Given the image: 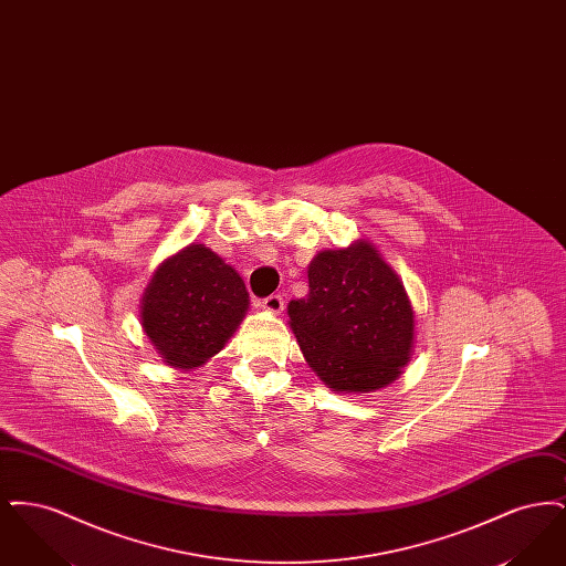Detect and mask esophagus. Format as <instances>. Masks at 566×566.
Wrapping results in <instances>:
<instances>
[{
	"instance_id": "34e87169",
	"label": "esophagus",
	"mask_w": 566,
	"mask_h": 566,
	"mask_svg": "<svg viewBox=\"0 0 566 566\" xmlns=\"http://www.w3.org/2000/svg\"><path fill=\"white\" fill-rule=\"evenodd\" d=\"M261 307L263 310H268L271 314H280L282 310H284V296L282 295H270L265 296L263 301H261Z\"/></svg>"
}]
</instances>
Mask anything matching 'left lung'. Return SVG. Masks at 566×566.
Here are the masks:
<instances>
[{
  "label": "left lung",
  "instance_id": "left-lung-1",
  "mask_svg": "<svg viewBox=\"0 0 566 566\" xmlns=\"http://www.w3.org/2000/svg\"><path fill=\"white\" fill-rule=\"evenodd\" d=\"M307 280V296L289 303V324L316 376L354 395L401 376L413 348V310L379 250L356 242L318 252Z\"/></svg>",
  "mask_w": 566,
  "mask_h": 566
}]
</instances>
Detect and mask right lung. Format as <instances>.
I'll list each match as a JSON object with an SVG mask.
<instances>
[{"mask_svg":"<svg viewBox=\"0 0 566 566\" xmlns=\"http://www.w3.org/2000/svg\"><path fill=\"white\" fill-rule=\"evenodd\" d=\"M248 301L240 273L203 243H190L155 271L139 321L163 363L195 369L224 348Z\"/></svg>","mask_w":566,"mask_h":566,"instance_id":"add662e5","label":"right lung"}]
</instances>
